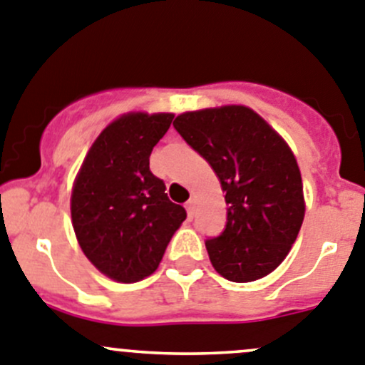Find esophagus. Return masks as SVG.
Returning <instances> with one entry per match:
<instances>
[{
    "label": "esophagus",
    "mask_w": 365,
    "mask_h": 365,
    "mask_svg": "<svg viewBox=\"0 0 365 365\" xmlns=\"http://www.w3.org/2000/svg\"><path fill=\"white\" fill-rule=\"evenodd\" d=\"M185 208H187V215H189V219H192V217H194V210H196V203H194V200L187 201Z\"/></svg>",
    "instance_id": "obj_1"
}]
</instances>
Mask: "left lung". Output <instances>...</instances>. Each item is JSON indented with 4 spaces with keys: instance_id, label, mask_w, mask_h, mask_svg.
Wrapping results in <instances>:
<instances>
[{
    "instance_id": "1",
    "label": "left lung",
    "mask_w": 365,
    "mask_h": 365,
    "mask_svg": "<svg viewBox=\"0 0 365 365\" xmlns=\"http://www.w3.org/2000/svg\"><path fill=\"white\" fill-rule=\"evenodd\" d=\"M173 127L212 165L226 192V227L205 242L213 268L233 282L274 272L295 244L305 213L288 143L245 106L183 113Z\"/></svg>"
}]
</instances>
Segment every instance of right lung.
I'll list each match as a JSON object with an SVG mask.
<instances>
[{"label":"right lung","instance_id":"1","mask_svg":"<svg viewBox=\"0 0 365 365\" xmlns=\"http://www.w3.org/2000/svg\"><path fill=\"white\" fill-rule=\"evenodd\" d=\"M175 114L127 113L101 132L76 176L70 197L77 242L95 268L118 282H138L159 267L185 220L150 155Z\"/></svg>","mask_w":365,"mask_h":365}]
</instances>
